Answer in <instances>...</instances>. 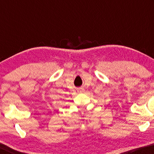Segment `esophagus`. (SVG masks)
<instances>
[{
  "instance_id": "34e87169",
  "label": "esophagus",
  "mask_w": 154,
  "mask_h": 154,
  "mask_svg": "<svg viewBox=\"0 0 154 154\" xmlns=\"http://www.w3.org/2000/svg\"><path fill=\"white\" fill-rule=\"evenodd\" d=\"M78 92H80V93H81V92H84V89H83V88H80V89L78 90Z\"/></svg>"
}]
</instances>
